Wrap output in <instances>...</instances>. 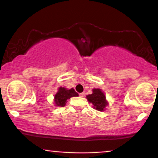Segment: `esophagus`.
Wrapping results in <instances>:
<instances>
[{
    "mask_svg": "<svg viewBox=\"0 0 158 158\" xmlns=\"http://www.w3.org/2000/svg\"><path fill=\"white\" fill-rule=\"evenodd\" d=\"M84 94H85V93H84V92L80 93V94H79V96H80V97H83L84 96Z\"/></svg>",
    "mask_w": 158,
    "mask_h": 158,
    "instance_id": "obj_1",
    "label": "esophagus"
}]
</instances>
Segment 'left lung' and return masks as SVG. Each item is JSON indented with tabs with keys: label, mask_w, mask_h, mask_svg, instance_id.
<instances>
[{
	"label": "left lung",
	"mask_w": 158,
	"mask_h": 158,
	"mask_svg": "<svg viewBox=\"0 0 158 158\" xmlns=\"http://www.w3.org/2000/svg\"><path fill=\"white\" fill-rule=\"evenodd\" d=\"M92 91V94L87 95L86 98L89 102L93 104L94 109L98 111H103L105 106L108 104L104 93L99 89H94Z\"/></svg>",
	"instance_id": "1"
}]
</instances>
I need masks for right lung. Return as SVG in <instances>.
Here are the masks:
<instances>
[{
  "label": "right lung",
  "instance_id": "obj_1",
  "mask_svg": "<svg viewBox=\"0 0 158 158\" xmlns=\"http://www.w3.org/2000/svg\"><path fill=\"white\" fill-rule=\"evenodd\" d=\"M78 93L75 92L74 89H66L64 87H60L58 92L54 97V102L58 106H64L67 102L68 99L71 97H78Z\"/></svg>",
  "mask_w": 158,
  "mask_h": 158
}]
</instances>
